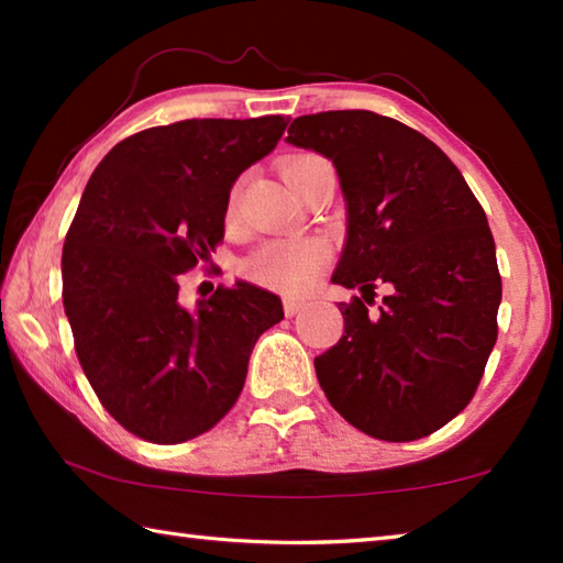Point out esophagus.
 I'll list each match as a JSON object with an SVG mask.
<instances>
[{"label": "esophagus", "mask_w": 563, "mask_h": 563, "mask_svg": "<svg viewBox=\"0 0 563 563\" xmlns=\"http://www.w3.org/2000/svg\"><path fill=\"white\" fill-rule=\"evenodd\" d=\"M302 308H305V300H300V298H285L283 300V310H285V316H288V318L298 316Z\"/></svg>", "instance_id": "obj_1"}]
</instances>
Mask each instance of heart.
Masks as SVG:
<instances>
[{
  "label": "heart",
  "mask_w": 563,
  "mask_h": 563,
  "mask_svg": "<svg viewBox=\"0 0 563 563\" xmlns=\"http://www.w3.org/2000/svg\"><path fill=\"white\" fill-rule=\"evenodd\" d=\"M312 158L310 154L292 156L283 164V176L295 166ZM328 263V245L318 238H295V241H271L253 251L245 261V273L261 285L283 292H305L318 280Z\"/></svg>",
  "instance_id": "b5f03b06"
}]
</instances>
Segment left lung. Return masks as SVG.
I'll return each mask as SVG.
<instances>
[{
	"instance_id": "1",
	"label": "left lung",
	"mask_w": 563,
	"mask_h": 563,
	"mask_svg": "<svg viewBox=\"0 0 563 563\" xmlns=\"http://www.w3.org/2000/svg\"><path fill=\"white\" fill-rule=\"evenodd\" d=\"M285 141L338 170L347 235L332 283L362 298L393 288L377 316L360 298L340 302L345 335L316 357L322 393L377 440L437 432L470 405L497 342L487 216L440 146L375 111L310 113Z\"/></svg>"
}]
</instances>
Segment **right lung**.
<instances>
[{
  "label": "right lung",
  "instance_id": "add662e5",
  "mask_svg": "<svg viewBox=\"0 0 563 563\" xmlns=\"http://www.w3.org/2000/svg\"><path fill=\"white\" fill-rule=\"evenodd\" d=\"M290 119H188L133 133L93 170L62 253L64 312L84 375L141 440L211 430L241 395L247 360L283 320L278 295L235 280L194 310L178 275L223 241L235 178Z\"/></svg>",
  "mask_w": 563,
  "mask_h": 563
}]
</instances>
